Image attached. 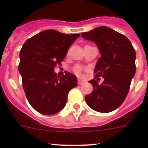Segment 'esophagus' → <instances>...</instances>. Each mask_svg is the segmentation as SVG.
Segmentation results:
<instances>
[{
	"label": "esophagus",
	"instance_id": "1",
	"mask_svg": "<svg viewBox=\"0 0 148 148\" xmlns=\"http://www.w3.org/2000/svg\"><path fill=\"white\" fill-rule=\"evenodd\" d=\"M84 83V81H83V80H82V79H78V84L79 85H82Z\"/></svg>",
	"mask_w": 148,
	"mask_h": 148
}]
</instances>
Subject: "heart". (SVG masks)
<instances>
[{"label":"heart","instance_id":"b5f03b06","mask_svg":"<svg viewBox=\"0 0 148 148\" xmlns=\"http://www.w3.org/2000/svg\"><path fill=\"white\" fill-rule=\"evenodd\" d=\"M74 69L76 74H78V75H81L82 71L83 70V68L81 66H76L74 67Z\"/></svg>","mask_w":148,"mask_h":148}]
</instances>
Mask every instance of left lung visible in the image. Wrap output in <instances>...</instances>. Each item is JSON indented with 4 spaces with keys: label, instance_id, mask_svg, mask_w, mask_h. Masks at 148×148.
<instances>
[{
    "label": "left lung",
    "instance_id": "1",
    "mask_svg": "<svg viewBox=\"0 0 148 148\" xmlns=\"http://www.w3.org/2000/svg\"><path fill=\"white\" fill-rule=\"evenodd\" d=\"M82 37L93 41L101 53L95 66V78L89 82L93 92L85 96L86 104L99 112H110L123 103L135 74L136 53L125 36L107 26H100L82 34ZM104 82L99 84L98 77Z\"/></svg>",
    "mask_w": 148,
    "mask_h": 148
}]
</instances>
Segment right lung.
<instances>
[{
	"label": "right lung",
	"mask_w": 148,
	"mask_h": 148,
	"mask_svg": "<svg viewBox=\"0 0 148 148\" xmlns=\"http://www.w3.org/2000/svg\"><path fill=\"white\" fill-rule=\"evenodd\" d=\"M79 34H66L48 29L28 39L20 51L18 71L31 107L43 114L51 115L65 107L67 95L77 85L71 73L59 77L54 67L61 64L69 49Z\"/></svg>",
	"instance_id": "right-lung-1"
}]
</instances>
